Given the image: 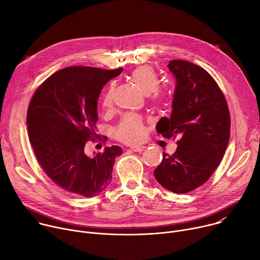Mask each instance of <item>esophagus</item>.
Returning a JSON list of instances; mask_svg holds the SVG:
<instances>
[{"label": "esophagus", "mask_w": 260, "mask_h": 260, "mask_svg": "<svg viewBox=\"0 0 260 260\" xmlns=\"http://www.w3.org/2000/svg\"><path fill=\"white\" fill-rule=\"evenodd\" d=\"M131 149L135 152H142L145 149V147L144 146H133V147H131Z\"/></svg>", "instance_id": "obj_1"}]
</instances>
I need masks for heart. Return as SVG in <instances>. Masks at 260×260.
<instances>
[{"label":"heart","mask_w":260,"mask_h":260,"mask_svg":"<svg viewBox=\"0 0 260 260\" xmlns=\"http://www.w3.org/2000/svg\"><path fill=\"white\" fill-rule=\"evenodd\" d=\"M129 80L146 95H149L152 103L156 106H162L170 100V93L159 88V79L157 74L150 66H140L132 71L129 74ZM114 86L111 83L105 90L101 105L104 110H108L113 104ZM144 121L138 115H125L114 128L115 137L127 144L140 142L144 136Z\"/></svg>","instance_id":"obj_1"}]
</instances>
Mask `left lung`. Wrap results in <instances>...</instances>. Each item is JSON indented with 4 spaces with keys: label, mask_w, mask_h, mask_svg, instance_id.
Instances as JSON below:
<instances>
[{
    "label": "left lung",
    "mask_w": 260,
    "mask_h": 260,
    "mask_svg": "<svg viewBox=\"0 0 260 260\" xmlns=\"http://www.w3.org/2000/svg\"><path fill=\"white\" fill-rule=\"evenodd\" d=\"M168 68L176 78L173 110L156 131L180 140L172 155L164 152L154 177L168 190L187 193L218 168L230 140L231 115L223 92L205 69L182 59L171 60Z\"/></svg>",
    "instance_id": "left-lung-1"
}]
</instances>
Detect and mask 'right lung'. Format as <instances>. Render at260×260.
Segmentation results:
<instances>
[{
	"label": "right lung",
	"mask_w": 260,
	"mask_h": 260,
	"mask_svg": "<svg viewBox=\"0 0 260 260\" xmlns=\"http://www.w3.org/2000/svg\"><path fill=\"white\" fill-rule=\"evenodd\" d=\"M121 69L69 67L48 77L35 91L26 125L36 158L46 175L68 192L95 197L112 180L119 146L88 156L85 143L98 138V99Z\"/></svg>",
	"instance_id": "add662e5"
}]
</instances>
